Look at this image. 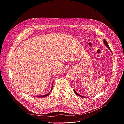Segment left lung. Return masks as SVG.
<instances>
[{"label": "left lung", "instance_id": "1", "mask_svg": "<svg viewBox=\"0 0 124 124\" xmlns=\"http://www.w3.org/2000/svg\"><path fill=\"white\" fill-rule=\"evenodd\" d=\"M104 43H105V44L106 45V46H107V47L110 50V47H109V46H108V43H107V42L106 41V40L105 39H104ZM74 92H75V94H77V95H78V96H80V97H85V96H82L81 95H80V94H78L76 91H75V89H74Z\"/></svg>", "mask_w": 124, "mask_h": 124}]
</instances>
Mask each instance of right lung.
<instances>
[{
	"label": "right lung",
	"instance_id": "obj_1",
	"mask_svg": "<svg viewBox=\"0 0 124 124\" xmlns=\"http://www.w3.org/2000/svg\"><path fill=\"white\" fill-rule=\"evenodd\" d=\"M53 83H52V85H53ZM52 89V88H51V91ZM49 93H47V94H46V95H40V96H37V97H46V96L48 95L49 94Z\"/></svg>",
	"mask_w": 124,
	"mask_h": 124
}]
</instances>
